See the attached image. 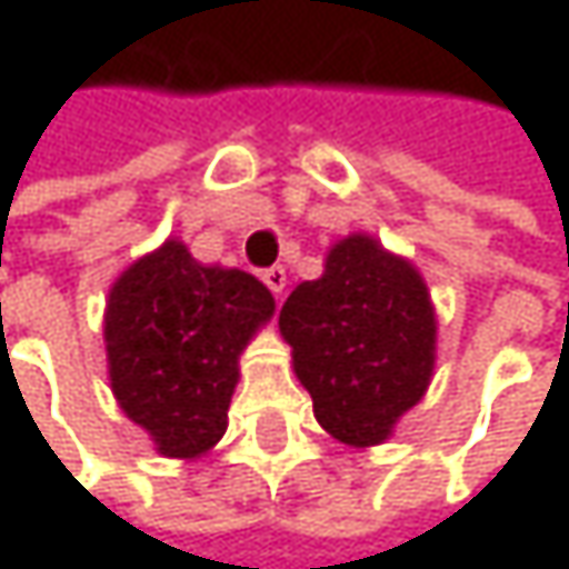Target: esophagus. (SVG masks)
Returning <instances> with one entry per match:
<instances>
[{
	"mask_svg": "<svg viewBox=\"0 0 569 569\" xmlns=\"http://www.w3.org/2000/svg\"><path fill=\"white\" fill-rule=\"evenodd\" d=\"M263 283L270 286V289H273V292L280 296V292L286 289V270H283V267H270V270L263 273Z\"/></svg>",
	"mask_w": 569,
	"mask_h": 569,
	"instance_id": "34e87169",
	"label": "esophagus"
}]
</instances>
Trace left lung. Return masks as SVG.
Instances as JSON below:
<instances>
[{"instance_id":"left-lung-1","label":"left lung","mask_w":569,"mask_h":569,"mask_svg":"<svg viewBox=\"0 0 569 569\" xmlns=\"http://www.w3.org/2000/svg\"><path fill=\"white\" fill-rule=\"evenodd\" d=\"M280 332L316 421L349 448L389 441L435 376L438 316L428 283L372 233L329 247L322 277L289 292Z\"/></svg>"}]
</instances>
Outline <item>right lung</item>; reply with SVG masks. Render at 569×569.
Instances as JSON below:
<instances>
[{"instance_id": "obj_1", "label": "right lung", "mask_w": 569, "mask_h": 569, "mask_svg": "<svg viewBox=\"0 0 569 569\" xmlns=\"http://www.w3.org/2000/svg\"><path fill=\"white\" fill-rule=\"evenodd\" d=\"M257 277L200 263L168 237L108 289L104 352L118 408L164 458H200L227 431L240 356L273 319Z\"/></svg>"}]
</instances>
